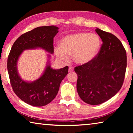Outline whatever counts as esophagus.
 Segmentation results:
<instances>
[{"label":"esophagus","mask_w":133,"mask_h":133,"mask_svg":"<svg viewBox=\"0 0 133 133\" xmlns=\"http://www.w3.org/2000/svg\"><path fill=\"white\" fill-rule=\"evenodd\" d=\"M74 71V69L73 67H70L69 68V72H72Z\"/></svg>","instance_id":"obj_1"}]
</instances>
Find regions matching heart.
<instances>
[{
    "instance_id": "obj_1",
    "label": "heart",
    "mask_w": 133,
    "mask_h": 133,
    "mask_svg": "<svg viewBox=\"0 0 133 133\" xmlns=\"http://www.w3.org/2000/svg\"><path fill=\"white\" fill-rule=\"evenodd\" d=\"M102 41L95 33L77 32L68 35L60 41V47H56L54 52L58 59L68 60L72 56L73 62L84 64L91 61L100 51Z\"/></svg>"
}]
</instances>
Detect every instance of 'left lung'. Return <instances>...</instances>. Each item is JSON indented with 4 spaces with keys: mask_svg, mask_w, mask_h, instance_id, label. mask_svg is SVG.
<instances>
[{
    "mask_svg": "<svg viewBox=\"0 0 133 133\" xmlns=\"http://www.w3.org/2000/svg\"><path fill=\"white\" fill-rule=\"evenodd\" d=\"M96 31L103 42L100 51L91 61L75 68L78 96L91 105L102 104L118 93L127 67L126 51L120 40L98 28Z\"/></svg>",
    "mask_w": 133,
    "mask_h": 133,
    "instance_id": "obj_1",
    "label": "left lung"
}]
</instances>
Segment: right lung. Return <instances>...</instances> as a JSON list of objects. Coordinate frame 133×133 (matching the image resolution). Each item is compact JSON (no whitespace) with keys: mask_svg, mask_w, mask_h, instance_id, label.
Listing matches in <instances>:
<instances>
[{"mask_svg":"<svg viewBox=\"0 0 133 133\" xmlns=\"http://www.w3.org/2000/svg\"><path fill=\"white\" fill-rule=\"evenodd\" d=\"M55 26L38 27L24 33L16 40L8 58V70L15 93L28 104L41 107L50 103L57 95L60 84L68 73L69 67L54 69L48 63L42 75L33 82L22 79L17 70V62L23 51L40 48L50 54L54 52L53 38L58 32Z\"/></svg>","mask_w":133,"mask_h":133,"instance_id":"1","label":"right lung"}]
</instances>
